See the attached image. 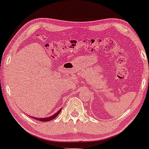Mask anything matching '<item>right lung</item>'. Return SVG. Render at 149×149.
Returning <instances> with one entry per match:
<instances>
[{
  "mask_svg": "<svg viewBox=\"0 0 149 149\" xmlns=\"http://www.w3.org/2000/svg\"><path fill=\"white\" fill-rule=\"evenodd\" d=\"M61 109H60L59 110H58L57 112H56L54 114H53L52 116H50V117H45V118H37V117H32V118L35 119V120H37L41 121V122H49V121H51L52 120H53V119H54L56 116H58V114H59L60 112H61Z\"/></svg>",
  "mask_w": 149,
  "mask_h": 149,
  "instance_id": "right-lung-1",
  "label": "right lung"
}]
</instances>
